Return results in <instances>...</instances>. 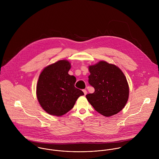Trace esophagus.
<instances>
[{
  "label": "esophagus",
  "mask_w": 159,
  "mask_h": 159,
  "mask_svg": "<svg viewBox=\"0 0 159 159\" xmlns=\"http://www.w3.org/2000/svg\"><path fill=\"white\" fill-rule=\"evenodd\" d=\"M83 92H84V94L86 95L87 94V91L85 90V89H84V90H83Z\"/></svg>",
  "instance_id": "obj_1"
}]
</instances>
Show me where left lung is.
Segmentation results:
<instances>
[{
	"label": "left lung",
	"instance_id": "obj_1",
	"mask_svg": "<svg viewBox=\"0 0 159 159\" xmlns=\"http://www.w3.org/2000/svg\"><path fill=\"white\" fill-rule=\"evenodd\" d=\"M89 83L95 89L86 98L93 108L106 117L120 112L129 96V86L122 71L116 66L101 61L89 66Z\"/></svg>",
	"mask_w": 159,
	"mask_h": 159
}]
</instances>
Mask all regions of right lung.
Here are the masks:
<instances>
[{
	"mask_svg": "<svg viewBox=\"0 0 159 159\" xmlns=\"http://www.w3.org/2000/svg\"><path fill=\"white\" fill-rule=\"evenodd\" d=\"M71 64L60 60L43 69L37 84L36 94L42 108L47 113L61 116L73 108L83 92L75 87L76 78L70 75Z\"/></svg>",
	"mask_w": 159,
	"mask_h": 159,
	"instance_id": "add662e5",
	"label": "right lung"
}]
</instances>
